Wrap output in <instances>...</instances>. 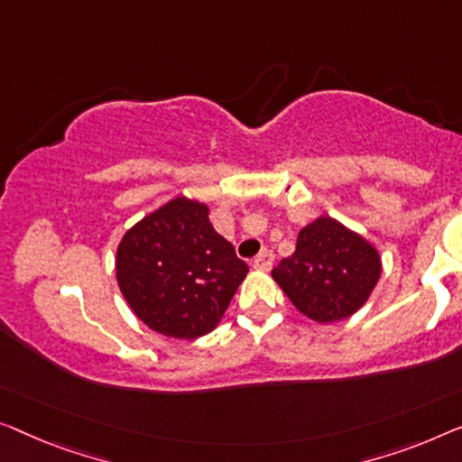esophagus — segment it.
I'll use <instances>...</instances> for the list:
<instances>
[{
	"label": "esophagus",
	"instance_id": "1",
	"mask_svg": "<svg viewBox=\"0 0 462 462\" xmlns=\"http://www.w3.org/2000/svg\"><path fill=\"white\" fill-rule=\"evenodd\" d=\"M272 263H273V253L270 249L261 251L257 257L253 259V267H257V270H263V272L272 270Z\"/></svg>",
	"mask_w": 462,
	"mask_h": 462
}]
</instances>
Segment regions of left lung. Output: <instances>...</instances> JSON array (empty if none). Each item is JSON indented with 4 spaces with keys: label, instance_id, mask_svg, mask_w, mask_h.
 Returning <instances> with one entry per match:
<instances>
[{
    "label": "left lung",
    "instance_id": "obj_1",
    "mask_svg": "<svg viewBox=\"0 0 462 462\" xmlns=\"http://www.w3.org/2000/svg\"><path fill=\"white\" fill-rule=\"evenodd\" d=\"M382 273L380 254L332 217L299 232L297 251L273 267V280L309 319H346L365 305Z\"/></svg>",
    "mask_w": 462,
    "mask_h": 462
}]
</instances>
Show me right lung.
Listing matches in <instances>:
<instances>
[{"label":"right lung","instance_id":"obj_1","mask_svg":"<svg viewBox=\"0 0 462 462\" xmlns=\"http://www.w3.org/2000/svg\"><path fill=\"white\" fill-rule=\"evenodd\" d=\"M249 265L213 230L208 205L178 197L124 234L116 275L136 318L171 338L209 334Z\"/></svg>","mask_w":462,"mask_h":462}]
</instances>
